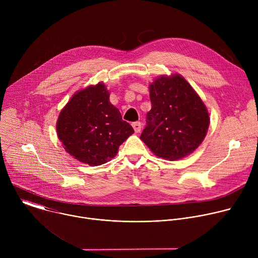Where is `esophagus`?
I'll return each instance as SVG.
<instances>
[{
  "label": "esophagus",
  "mask_w": 258,
  "mask_h": 258,
  "mask_svg": "<svg viewBox=\"0 0 258 258\" xmlns=\"http://www.w3.org/2000/svg\"><path fill=\"white\" fill-rule=\"evenodd\" d=\"M132 125H133V127H134V130H135L136 133H140V132H141V130H142V123H141L140 121L133 122Z\"/></svg>",
  "instance_id": "obj_1"
}]
</instances>
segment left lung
Returning <instances> with one entry per match:
<instances>
[{"mask_svg": "<svg viewBox=\"0 0 258 258\" xmlns=\"http://www.w3.org/2000/svg\"><path fill=\"white\" fill-rule=\"evenodd\" d=\"M152 108L141 140L158 157L176 160L203 142L209 114L201 98L179 75L160 77L150 85Z\"/></svg>", "mask_w": 258, "mask_h": 258, "instance_id": "left-lung-1", "label": "left lung"}]
</instances>
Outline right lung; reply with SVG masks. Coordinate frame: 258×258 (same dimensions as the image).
<instances>
[{
  "label": "right lung",
  "instance_id": "obj_1",
  "mask_svg": "<svg viewBox=\"0 0 258 258\" xmlns=\"http://www.w3.org/2000/svg\"><path fill=\"white\" fill-rule=\"evenodd\" d=\"M56 128L66 152L91 166L111 160L134 134L132 125L110 103L103 83L73 95L61 110Z\"/></svg>",
  "mask_w": 258,
  "mask_h": 258
}]
</instances>
